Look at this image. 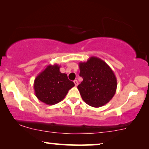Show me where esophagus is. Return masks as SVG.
<instances>
[{
	"label": "esophagus",
	"instance_id": "esophagus-1",
	"mask_svg": "<svg viewBox=\"0 0 149 149\" xmlns=\"http://www.w3.org/2000/svg\"><path fill=\"white\" fill-rule=\"evenodd\" d=\"M74 83L75 86H77V85H78V84H79L78 81H77V80H74Z\"/></svg>",
	"mask_w": 149,
	"mask_h": 149
}]
</instances>
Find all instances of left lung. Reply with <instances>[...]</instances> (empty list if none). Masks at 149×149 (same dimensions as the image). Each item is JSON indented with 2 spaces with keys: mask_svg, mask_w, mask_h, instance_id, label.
<instances>
[{
  "mask_svg": "<svg viewBox=\"0 0 149 149\" xmlns=\"http://www.w3.org/2000/svg\"><path fill=\"white\" fill-rule=\"evenodd\" d=\"M79 75L83 81L77 87L81 97L87 104L100 107L115 94L117 79L113 70L104 61L91 56L87 62H79Z\"/></svg>",
  "mask_w": 149,
  "mask_h": 149,
  "instance_id": "1",
  "label": "left lung"
}]
</instances>
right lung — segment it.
Segmentation results:
<instances>
[{"label": "right lung", "mask_w": 149, "mask_h": 149, "mask_svg": "<svg viewBox=\"0 0 149 149\" xmlns=\"http://www.w3.org/2000/svg\"><path fill=\"white\" fill-rule=\"evenodd\" d=\"M58 64L48 65L40 72L34 82L35 95L40 101L48 105L60 102L66 96L74 83L69 80L67 74L60 71Z\"/></svg>", "instance_id": "1"}]
</instances>
